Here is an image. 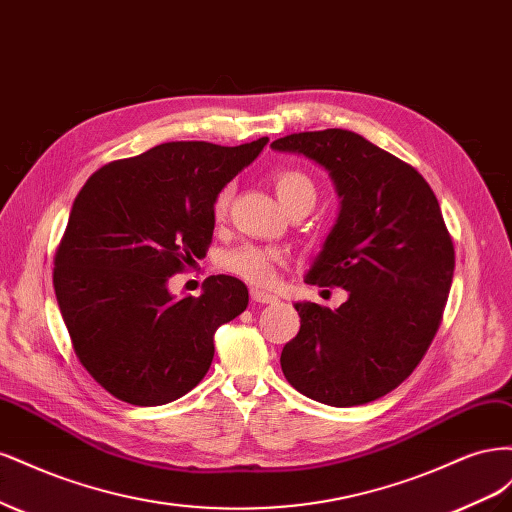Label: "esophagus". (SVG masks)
Returning <instances> with one entry per match:
<instances>
[{
  "label": "esophagus",
  "instance_id": "1",
  "mask_svg": "<svg viewBox=\"0 0 512 512\" xmlns=\"http://www.w3.org/2000/svg\"><path fill=\"white\" fill-rule=\"evenodd\" d=\"M250 294H252V301H256V303H275L277 301L275 294L265 292V290H258V288H252Z\"/></svg>",
  "mask_w": 512,
  "mask_h": 512
}]
</instances>
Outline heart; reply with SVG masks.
Returning a JSON list of instances; mask_svg holds the SVG:
<instances>
[{
  "label": "heart",
  "mask_w": 512,
  "mask_h": 512,
  "mask_svg": "<svg viewBox=\"0 0 512 512\" xmlns=\"http://www.w3.org/2000/svg\"><path fill=\"white\" fill-rule=\"evenodd\" d=\"M273 188L284 209L290 213L294 209H312L316 203V183L307 173L299 168H280L273 173ZM232 198V190L222 188L213 200V215L215 220H224L228 213V205ZM284 256L271 250V247H260V245H241L224 254L222 265L230 273H235L241 280L256 284V286H267L273 282L275 269Z\"/></svg>",
  "instance_id": "heart-1"
}]
</instances>
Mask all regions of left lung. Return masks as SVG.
<instances>
[{
    "label": "left lung",
    "mask_w": 512,
    "mask_h": 512,
    "mask_svg": "<svg viewBox=\"0 0 512 512\" xmlns=\"http://www.w3.org/2000/svg\"><path fill=\"white\" fill-rule=\"evenodd\" d=\"M271 147L329 170L342 207L305 282L348 290L335 312L294 303L301 329L282 371L320 404H369L412 374L442 322L455 247L438 198L416 168L350 130L299 132Z\"/></svg>",
    "instance_id": "obj_1"
}]
</instances>
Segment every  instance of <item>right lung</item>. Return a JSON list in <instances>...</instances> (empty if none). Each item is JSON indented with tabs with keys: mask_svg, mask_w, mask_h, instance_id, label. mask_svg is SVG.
Returning a JSON list of instances; mask_svg holds the SVG:
<instances>
[{
	"mask_svg": "<svg viewBox=\"0 0 512 512\" xmlns=\"http://www.w3.org/2000/svg\"><path fill=\"white\" fill-rule=\"evenodd\" d=\"M267 143H162L102 166L74 198L55 297L81 365L113 397L162 406L205 378L215 331L250 294L237 277L211 275L200 297L175 299L168 280L207 254L215 196Z\"/></svg>",
	"mask_w": 512,
	"mask_h": 512,
	"instance_id": "obj_1",
	"label": "right lung"
}]
</instances>
